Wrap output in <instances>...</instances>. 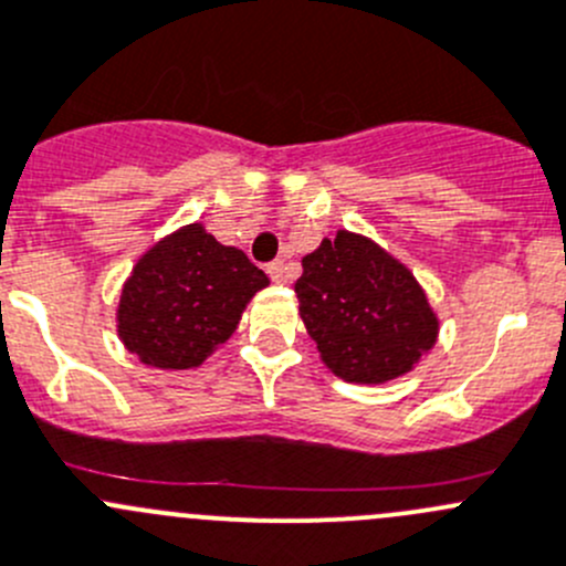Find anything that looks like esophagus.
<instances>
[{
	"mask_svg": "<svg viewBox=\"0 0 566 566\" xmlns=\"http://www.w3.org/2000/svg\"><path fill=\"white\" fill-rule=\"evenodd\" d=\"M268 276L273 279V282H287V265H284L282 260H276V262H271V265H268Z\"/></svg>",
	"mask_w": 566,
	"mask_h": 566,
	"instance_id": "obj_1",
	"label": "esophagus"
}]
</instances>
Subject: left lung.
<instances>
[{
	"mask_svg": "<svg viewBox=\"0 0 566 566\" xmlns=\"http://www.w3.org/2000/svg\"><path fill=\"white\" fill-rule=\"evenodd\" d=\"M301 268V321L321 359L343 381L387 384L434 348L440 321L426 290L370 238L339 229Z\"/></svg>",
	"mask_w": 566,
	"mask_h": 566,
	"instance_id": "obj_1",
	"label": "left lung"
}]
</instances>
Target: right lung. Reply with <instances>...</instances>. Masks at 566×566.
Here are the masks:
<instances>
[{
  "label": "right lung",
  "instance_id": "add662e5",
  "mask_svg": "<svg viewBox=\"0 0 566 566\" xmlns=\"http://www.w3.org/2000/svg\"><path fill=\"white\" fill-rule=\"evenodd\" d=\"M268 276L201 223L151 245L132 268L118 301V337L144 365L199 367L238 328L245 304Z\"/></svg>",
  "mask_w": 566,
  "mask_h": 566
}]
</instances>
